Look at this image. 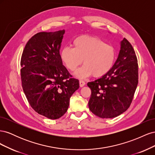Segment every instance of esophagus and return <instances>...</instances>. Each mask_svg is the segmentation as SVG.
I'll use <instances>...</instances> for the list:
<instances>
[{"label":"esophagus","instance_id":"obj_1","mask_svg":"<svg viewBox=\"0 0 155 155\" xmlns=\"http://www.w3.org/2000/svg\"><path fill=\"white\" fill-rule=\"evenodd\" d=\"M85 82L83 81V80H79V86L81 87H83V86H85Z\"/></svg>","mask_w":155,"mask_h":155}]
</instances>
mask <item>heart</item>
I'll return each mask as SVG.
<instances>
[{"label":"heart","mask_w":155,"mask_h":155,"mask_svg":"<svg viewBox=\"0 0 155 155\" xmlns=\"http://www.w3.org/2000/svg\"><path fill=\"white\" fill-rule=\"evenodd\" d=\"M73 48L66 46L60 51V58L64 65L74 71L82 61L85 64L75 72L78 78L84 79L91 75L104 76L113 67L116 50L112 45L95 37L79 36L72 42Z\"/></svg>","instance_id":"b5f03b06"}]
</instances>
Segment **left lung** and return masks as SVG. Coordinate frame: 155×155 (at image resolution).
I'll list each match as a JSON object with an SVG mask.
<instances>
[{
    "label": "left lung",
    "instance_id": "left-lung-1",
    "mask_svg": "<svg viewBox=\"0 0 155 155\" xmlns=\"http://www.w3.org/2000/svg\"><path fill=\"white\" fill-rule=\"evenodd\" d=\"M138 83V65L132 45L124 38L118 59L104 76L88 82L91 90L89 109L101 118L122 114L132 103Z\"/></svg>",
    "mask_w": 155,
    "mask_h": 155
}]
</instances>
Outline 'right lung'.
Segmentation results:
<instances>
[{"mask_svg":"<svg viewBox=\"0 0 155 155\" xmlns=\"http://www.w3.org/2000/svg\"><path fill=\"white\" fill-rule=\"evenodd\" d=\"M64 31L37 33L27 42L21 59L22 87L28 101L36 112L51 120L66 113L70 97L79 87L78 79L60 58Z\"/></svg>","mask_w":155,"mask_h":155,"instance_id":"right-lung-1","label":"right lung"}]
</instances>
